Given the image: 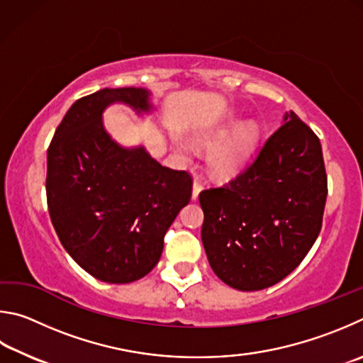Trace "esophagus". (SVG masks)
Segmentation results:
<instances>
[{
    "mask_svg": "<svg viewBox=\"0 0 363 363\" xmlns=\"http://www.w3.org/2000/svg\"><path fill=\"white\" fill-rule=\"evenodd\" d=\"M202 191V183L198 177L194 178V183H193V199H198L199 193Z\"/></svg>",
    "mask_w": 363,
    "mask_h": 363,
    "instance_id": "1",
    "label": "esophagus"
}]
</instances>
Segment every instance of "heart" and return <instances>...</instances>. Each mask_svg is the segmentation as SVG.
I'll return each mask as SVG.
<instances>
[{"label": "heart", "instance_id": "1", "mask_svg": "<svg viewBox=\"0 0 363 363\" xmlns=\"http://www.w3.org/2000/svg\"><path fill=\"white\" fill-rule=\"evenodd\" d=\"M236 123H230L226 125H220L211 133L202 135L206 143H212L215 140L223 138L226 135L228 129ZM259 137V129L255 121H245L240 123L230 135L213 146L208 155V165L215 175L218 177H233L239 174L244 169V165L249 162L250 156L257 148ZM178 150L182 152L189 151L186 143H178Z\"/></svg>", "mask_w": 363, "mask_h": 363}]
</instances>
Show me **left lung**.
Listing matches in <instances>:
<instances>
[{
  "label": "left lung",
  "instance_id": "obj_1",
  "mask_svg": "<svg viewBox=\"0 0 363 363\" xmlns=\"http://www.w3.org/2000/svg\"><path fill=\"white\" fill-rule=\"evenodd\" d=\"M325 201L320 140L294 111L285 113L284 124L236 178L199 194L211 268L242 291L281 282L314 245Z\"/></svg>",
  "mask_w": 363,
  "mask_h": 363
}]
</instances>
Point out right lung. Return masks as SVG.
<instances>
[{"label":"right lung","mask_w":363,"mask_h":363,"mask_svg":"<svg viewBox=\"0 0 363 363\" xmlns=\"http://www.w3.org/2000/svg\"><path fill=\"white\" fill-rule=\"evenodd\" d=\"M152 110L142 87L100 89L76 100L48 150L46 196L62 245L89 274L108 284L138 281L155 268L164 236L191 199L193 180L124 148L105 130V108Z\"/></svg>","instance_id":"obj_1"}]
</instances>
